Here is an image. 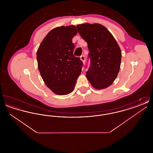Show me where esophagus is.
Here are the masks:
<instances>
[{
	"mask_svg": "<svg viewBox=\"0 0 153 153\" xmlns=\"http://www.w3.org/2000/svg\"><path fill=\"white\" fill-rule=\"evenodd\" d=\"M80 59L82 61L83 64H84V63H85V57H84V55H82V56H81L80 57Z\"/></svg>",
	"mask_w": 153,
	"mask_h": 153,
	"instance_id": "1",
	"label": "esophagus"
}]
</instances>
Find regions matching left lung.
Here are the masks:
<instances>
[{
  "label": "left lung",
  "mask_w": 153,
  "mask_h": 153,
  "mask_svg": "<svg viewBox=\"0 0 153 153\" xmlns=\"http://www.w3.org/2000/svg\"><path fill=\"white\" fill-rule=\"evenodd\" d=\"M78 32L88 44L91 66L86 74L96 89L109 87L120 70L122 51L109 30L99 23L77 25Z\"/></svg>",
  "instance_id": "obj_1"
}]
</instances>
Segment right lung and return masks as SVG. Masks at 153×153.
Here are the masks:
<instances>
[{
  "instance_id": "obj_1",
  "label": "right lung",
  "mask_w": 153,
  "mask_h": 153,
  "mask_svg": "<svg viewBox=\"0 0 153 153\" xmlns=\"http://www.w3.org/2000/svg\"><path fill=\"white\" fill-rule=\"evenodd\" d=\"M77 33L73 25L51 30L36 51L38 68L46 85L58 95H68L74 88L82 62L73 55L72 39Z\"/></svg>"
}]
</instances>
